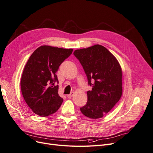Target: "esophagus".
Returning <instances> with one entry per match:
<instances>
[{
    "instance_id": "esophagus-1",
    "label": "esophagus",
    "mask_w": 153,
    "mask_h": 153,
    "mask_svg": "<svg viewBox=\"0 0 153 153\" xmlns=\"http://www.w3.org/2000/svg\"><path fill=\"white\" fill-rule=\"evenodd\" d=\"M73 95H74V93L72 92V93H71V94H69V95H67V97H68V98H71V97H72L73 96Z\"/></svg>"
}]
</instances>
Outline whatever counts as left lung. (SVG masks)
<instances>
[{
    "mask_svg": "<svg viewBox=\"0 0 153 153\" xmlns=\"http://www.w3.org/2000/svg\"><path fill=\"white\" fill-rule=\"evenodd\" d=\"M74 55L84 69L88 84L92 85V89L87 93V104L80 108L81 113L93 119L103 117L123 94L121 66L106 48L98 44L76 50Z\"/></svg>",
    "mask_w": 153,
    "mask_h": 153,
    "instance_id": "1",
    "label": "left lung"
}]
</instances>
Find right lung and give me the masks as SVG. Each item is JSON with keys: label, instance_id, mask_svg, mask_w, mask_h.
Listing matches in <instances>:
<instances>
[{"label": "right lung", "instance_id": "right-lung-1", "mask_svg": "<svg viewBox=\"0 0 153 153\" xmlns=\"http://www.w3.org/2000/svg\"><path fill=\"white\" fill-rule=\"evenodd\" d=\"M73 48L49 45L38 47L27 62L21 79V90L24 100L34 113L46 117L55 113L63 99L58 95L56 71L68 58Z\"/></svg>", "mask_w": 153, "mask_h": 153}]
</instances>
